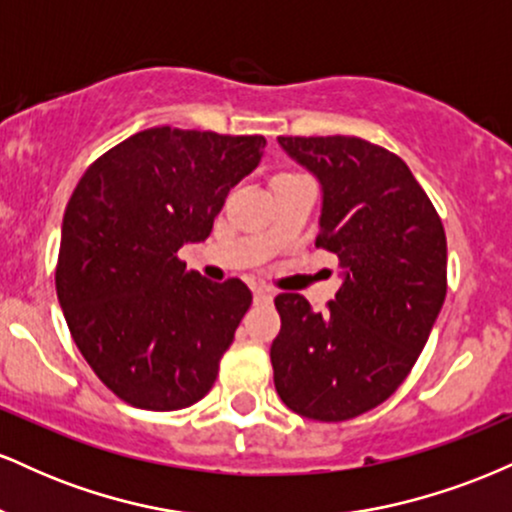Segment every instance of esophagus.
<instances>
[{
	"instance_id": "obj_1",
	"label": "esophagus",
	"mask_w": 512,
	"mask_h": 512,
	"mask_svg": "<svg viewBox=\"0 0 512 512\" xmlns=\"http://www.w3.org/2000/svg\"><path fill=\"white\" fill-rule=\"evenodd\" d=\"M252 293H255V301L257 303H269L274 298V293L269 291V289H264V286H255V289H252Z\"/></svg>"
}]
</instances>
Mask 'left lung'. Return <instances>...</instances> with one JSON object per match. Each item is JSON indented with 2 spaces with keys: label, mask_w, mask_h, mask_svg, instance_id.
I'll return each mask as SVG.
<instances>
[{
  "label": "left lung",
  "mask_w": 512,
  "mask_h": 512,
  "mask_svg": "<svg viewBox=\"0 0 512 512\" xmlns=\"http://www.w3.org/2000/svg\"><path fill=\"white\" fill-rule=\"evenodd\" d=\"M322 187L315 245L342 286L325 313L301 293L274 298V385L291 411L346 421L383 404L414 368L448 291V243L407 163L358 137H279Z\"/></svg>",
  "instance_id": "obj_1"
}]
</instances>
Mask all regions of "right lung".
Wrapping results in <instances>:
<instances>
[{
	"instance_id": "add662e5",
	"label": "right lung",
	"mask_w": 512,
	"mask_h": 512,
	"mask_svg": "<svg viewBox=\"0 0 512 512\" xmlns=\"http://www.w3.org/2000/svg\"><path fill=\"white\" fill-rule=\"evenodd\" d=\"M264 137L151 127L91 163L62 219L55 286L81 356L108 390L151 411L185 409L219 375L248 313L240 279L187 272Z\"/></svg>"
}]
</instances>
